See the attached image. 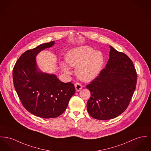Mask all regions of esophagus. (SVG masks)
Wrapping results in <instances>:
<instances>
[{
	"label": "esophagus",
	"mask_w": 151,
	"mask_h": 151,
	"mask_svg": "<svg viewBox=\"0 0 151 151\" xmlns=\"http://www.w3.org/2000/svg\"><path fill=\"white\" fill-rule=\"evenodd\" d=\"M75 89H76V91L77 92L81 91V89H82V85L81 84L79 83H76L75 84Z\"/></svg>",
	"instance_id": "1"
}]
</instances>
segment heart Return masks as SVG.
<instances>
[{
    "label": "heart",
    "instance_id": "1",
    "mask_svg": "<svg viewBox=\"0 0 151 151\" xmlns=\"http://www.w3.org/2000/svg\"><path fill=\"white\" fill-rule=\"evenodd\" d=\"M66 61L68 64L76 67V74L82 81H91L100 73L104 62L102 52L95 50L91 47L81 46L73 48L67 53ZM64 71L70 73V70L66 64L62 63Z\"/></svg>",
    "mask_w": 151,
    "mask_h": 151
}]
</instances>
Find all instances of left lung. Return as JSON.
Returning a JSON list of instances; mask_svg holds the SVG:
<instances>
[{
	"label": "left lung",
	"mask_w": 151,
	"mask_h": 151,
	"mask_svg": "<svg viewBox=\"0 0 151 151\" xmlns=\"http://www.w3.org/2000/svg\"><path fill=\"white\" fill-rule=\"evenodd\" d=\"M109 47V59L105 68L86 86L91 93L87 111L99 120L111 119L121 114L128 107L137 83L132 61L125 53Z\"/></svg>",
	"instance_id": "1"
}]
</instances>
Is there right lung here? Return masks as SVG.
Instances as JSON below:
<instances>
[{
    "label": "right lung",
    "mask_w": 151,
    "mask_h": 151,
    "mask_svg": "<svg viewBox=\"0 0 151 151\" xmlns=\"http://www.w3.org/2000/svg\"><path fill=\"white\" fill-rule=\"evenodd\" d=\"M54 45L55 41H51L26 51L12 70L14 86L23 107L32 114L44 118L62 114L75 93L72 83H63L55 74L44 73L38 68L37 55Z\"/></svg>",
    "instance_id": "add662e5"
}]
</instances>
